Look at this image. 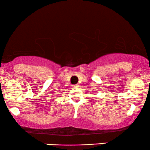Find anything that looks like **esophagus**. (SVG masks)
<instances>
[{
    "mask_svg": "<svg viewBox=\"0 0 150 150\" xmlns=\"http://www.w3.org/2000/svg\"><path fill=\"white\" fill-rule=\"evenodd\" d=\"M72 87H74V88H76V87H79V85H73Z\"/></svg>",
    "mask_w": 150,
    "mask_h": 150,
    "instance_id": "1",
    "label": "esophagus"
}]
</instances>
